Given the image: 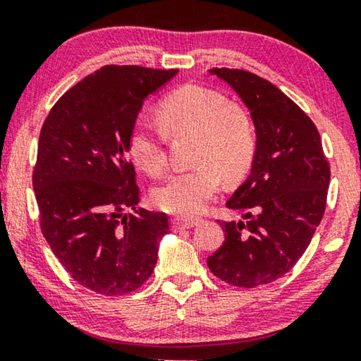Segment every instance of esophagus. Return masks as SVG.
<instances>
[{"mask_svg": "<svg viewBox=\"0 0 361 361\" xmlns=\"http://www.w3.org/2000/svg\"><path fill=\"white\" fill-rule=\"evenodd\" d=\"M199 225V220L195 219H174L171 221L172 230H185V228H194V226Z\"/></svg>", "mask_w": 361, "mask_h": 361, "instance_id": "1", "label": "esophagus"}]
</instances>
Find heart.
I'll return each instance as SVG.
<instances>
[{"instance_id": "1", "label": "heart", "mask_w": 361, "mask_h": 361, "mask_svg": "<svg viewBox=\"0 0 361 361\" xmlns=\"http://www.w3.org/2000/svg\"><path fill=\"white\" fill-rule=\"evenodd\" d=\"M161 126L169 135L195 133L197 167L172 174L152 194L161 210L179 216L200 214L221 185V177L236 180L253 161L256 137L250 118L224 93L202 85H184L157 106ZM128 149L140 169L151 177L164 174L167 157L162 131L149 120L131 128Z\"/></svg>"}]
</instances>
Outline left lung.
<instances>
[{
    "mask_svg": "<svg viewBox=\"0 0 361 361\" xmlns=\"http://www.w3.org/2000/svg\"><path fill=\"white\" fill-rule=\"evenodd\" d=\"M250 110L256 149L246 180L226 202L238 221H219L225 241L207 264L236 288H258L298 263L322 220L330 167L317 128L278 87L238 68H212Z\"/></svg>",
    "mask_w": 361,
    "mask_h": 361,
    "instance_id": "left-lung-1",
    "label": "left lung"
}]
</instances>
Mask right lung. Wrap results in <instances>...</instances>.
Masks as SVG:
<instances>
[{"mask_svg": "<svg viewBox=\"0 0 361 361\" xmlns=\"http://www.w3.org/2000/svg\"><path fill=\"white\" fill-rule=\"evenodd\" d=\"M177 72L106 66L63 93L42 125L32 174L42 235L67 273L97 294L141 288L169 233L166 214L136 207L128 141L142 103Z\"/></svg>", "mask_w": 361, "mask_h": 361, "instance_id": "add662e5", "label": "right lung"}]
</instances>
